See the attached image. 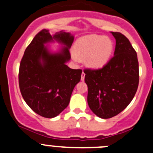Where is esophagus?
Here are the masks:
<instances>
[{"instance_id": "obj_1", "label": "esophagus", "mask_w": 153, "mask_h": 153, "mask_svg": "<svg viewBox=\"0 0 153 153\" xmlns=\"http://www.w3.org/2000/svg\"><path fill=\"white\" fill-rule=\"evenodd\" d=\"M84 79H85V73L83 71V73H82V75H81V80L83 81L84 80Z\"/></svg>"}]
</instances>
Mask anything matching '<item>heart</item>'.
<instances>
[{"instance_id":"obj_1","label":"heart","mask_w":153,"mask_h":153,"mask_svg":"<svg viewBox=\"0 0 153 153\" xmlns=\"http://www.w3.org/2000/svg\"><path fill=\"white\" fill-rule=\"evenodd\" d=\"M114 44L103 35L90 34L78 39L74 47V60H84L89 68L98 70L105 67L111 59Z\"/></svg>"}]
</instances>
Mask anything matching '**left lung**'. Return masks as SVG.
<instances>
[{"label": "left lung", "instance_id": "8db88e82", "mask_svg": "<svg viewBox=\"0 0 153 153\" xmlns=\"http://www.w3.org/2000/svg\"><path fill=\"white\" fill-rule=\"evenodd\" d=\"M111 33L116 39L114 56L102 68L84 70L88 105L93 113L102 119L112 118L126 109L139 85L136 51L123 34Z\"/></svg>", "mask_w": 153, "mask_h": 153}]
</instances>
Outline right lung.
Segmentation results:
<instances>
[{"mask_svg":"<svg viewBox=\"0 0 153 153\" xmlns=\"http://www.w3.org/2000/svg\"><path fill=\"white\" fill-rule=\"evenodd\" d=\"M74 36L61 30L51 35L40 31L25 50L19 69L21 95L33 111L45 118H53L66 109L74 87L81 78V70L70 69V49ZM62 45L56 52L47 45Z\"/></svg>","mask_w":153,"mask_h":153,"instance_id":"right-lung-1","label":"right lung"}]
</instances>
